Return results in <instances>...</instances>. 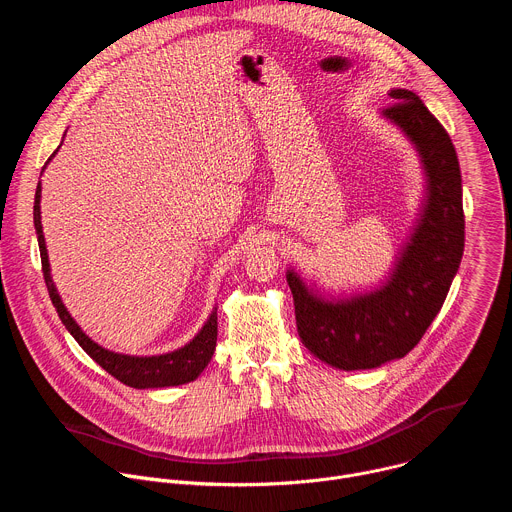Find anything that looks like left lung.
<instances>
[{"label": "left lung", "instance_id": "left-lung-1", "mask_svg": "<svg viewBox=\"0 0 512 512\" xmlns=\"http://www.w3.org/2000/svg\"><path fill=\"white\" fill-rule=\"evenodd\" d=\"M383 117L415 145L425 172V196L409 241L387 281L344 298L324 296L287 269L298 334L322 362L340 371L377 369L417 346L442 310L464 253L462 174L454 143L423 101L391 89Z\"/></svg>", "mask_w": 512, "mask_h": 512}]
</instances>
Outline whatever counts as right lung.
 I'll list each match as a JSON object with an SVG mask.
<instances>
[{
  "instance_id": "add662e5",
  "label": "right lung",
  "mask_w": 512,
  "mask_h": 512,
  "mask_svg": "<svg viewBox=\"0 0 512 512\" xmlns=\"http://www.w3.org/2000/svg\"><path fill=\"white\" fill-rule=\"evenodd\" d=\"M58 152V150H56ZM56 152L48 158V162L56 156ZM46 162V164H48ZM46 168V166H44ZM42 168V170H44ZM40 196H42V186L38 182L36 186V196H34V227L38 235V247H40V259H42V273L44 281L48 287L50 300L58 312V318L66 326V330L72 334L81 348L103 367L111 377L121 381L127 387L133 389H162V387H178L184 383L194 381L210 362L214 348H216V308L200 328V332L182 348L166 354H156V356H129V354H119L113 350H107L99 346L95 340H91L81 326L75 322L62 304L58 291L54 287L52 275H50V263H48V251H46V241L42 233V221H40Z\"/></svg>"
}]
</instances>
